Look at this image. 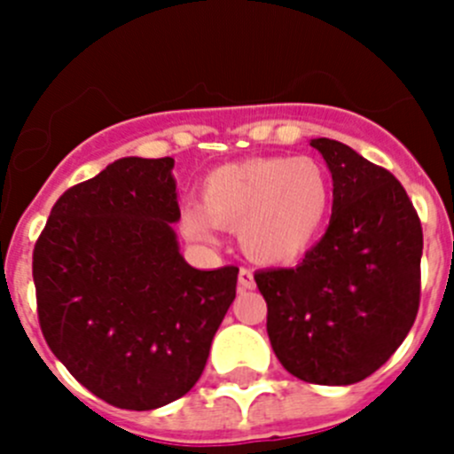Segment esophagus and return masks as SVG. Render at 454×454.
Listing matches in <instances>:
<instances>
[{"label": "esophagus", "mask_w": 454, "mask_h": 454, "mask_svg": "<svg viewBox=\"0 0 454 454\" xmlns=\"http://www.w3.org/2000/svg\"><path fill=\"white\" fill-rule=\"evenodd\" d=\"M239 290H254V277L248 268L239 270Z\"/></svg>", "instance_id": "esophagus-1"}]
</instances>
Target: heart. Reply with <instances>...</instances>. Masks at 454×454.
Listing matches in <instances>:
<instances>
[{
  "instance_id": "obj_1",
  "label": "heart",
  "mask_w": 454,
  "mask_h": 454,
  "mask_svg": "<svg viewBox=\"0 0 454 454\" xmlns=\"http://www.w3.org/2000/svg\"><path fill=\"white\" fill-rule=\"evenodd\" d=\"M332 210V182L309 155H268L213 168L200 204L182 210L186 239L210 244L215 228L239 231L241 248L265 265L301 259L318 241Z\"/></svg>"
}]
</instances>
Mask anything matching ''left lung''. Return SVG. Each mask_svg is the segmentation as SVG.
<instances>
[{
    "label": "left lung",
    "instance_id": "8db88e82",
    "mask_svg": "<svg viewBox=\"0 0 454 454\" xmlns=\"http://www.w3.org/2000/svg\"><path fill=\"white\" fill-rule=\"evenodd\" d=\"M333 182L332 219L296 268L254 274L278 363L312 384L369 378L419 308L422 223L404 186L338 140L314 138Z\"/></svg>",
    "mask_w": 454,
    "mask_h": 454
}]
</instances>
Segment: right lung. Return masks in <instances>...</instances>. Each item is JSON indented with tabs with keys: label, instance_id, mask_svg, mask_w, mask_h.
Listing matches in <instances>:
<instances>
[{
	"label": "right lung",
	"instance_id": "1",
	"mask_svg": "<svg viewBox=\"0 0 454 454\" xmlns=\"http://www.w3.org/2000/svg\"><path fill=\"white\" fill-rule=\"evenodd\" d=\"M173 158H121L52 206L32 254L45 342L87 391L127 411L186 395L235 301L239 268L180 254Z\"/></svg>",
	"mask_w": 454,
	"mask_h": 454
}]
</instances>
